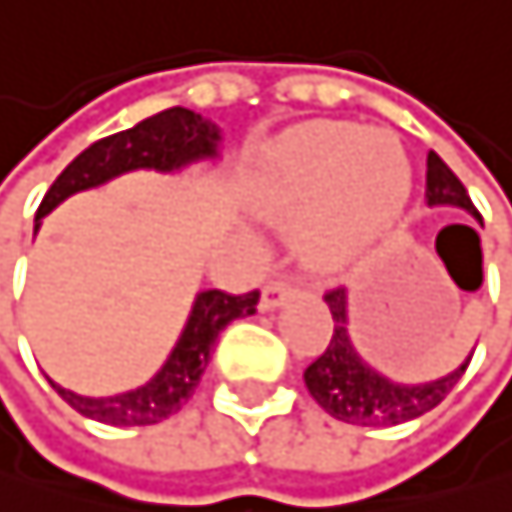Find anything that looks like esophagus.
Listing matches in <instances>:
<instances>
[{
    "label": "esophagus",
    "mask_w": 512,
    "mask_h": 512,
    "mask_svg": "<svg viewBox=\"0 0 512 512\" xmlns=\"http://www.w3.org/2000/svg\"><path fill=\"white\" fill-rule=\"evenodd\" d=\"M290 293H293V287L287 280H267L264 290H261V309L264 313H271V309L283 306V300H287Z\"/></svg>",
    "instance_id": "1"
}]
</instances>
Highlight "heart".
Segmentation results:
<instances>
[{"label": "heart", "mask_w": 512, "mask_h": 512, "mask_svg": "<svg viewBox=\"0 0 512 512\" xmlns=\"http://www.w3.org/2000/svg\"><path fill=\"white\" fill-rule=\"evenodd\" d=\"M410 199V164L387 131L342 122L290 128L254 174V203L293 225L296 254L335 271L374 245Z\"/></svg>", "instance_id": "b5f03b06"}]
</instances>
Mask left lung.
<instances>
[{
  "mask_svg": "<svg viewBox=\"0 0 512 512\" xmlns=\"http://www.w3.org/2000/svg\"><path fill=\"white\" fill-rule=\"evenodd\" d=\"M426 199H429V206L465 209L468 216L481 222L468 190L461 186V180L448 170V164L435 151H429L426 157ZM326 303L335 322V332L329 338L326 351L303 371V381L322 410L335 419H342V423L397 426V423H406V419L423 416L448 397V390L461 381V374L468 368L471 355L461 361L455 371H448L445 377H435V381H426V384L390 381L387 374L371 368V364L358 355L355 342H351L348 290H329Z\"/></svg>",
  "mask_w": 512,
  "mask_h": 512,
  "instance_id": "1",
  "label": "left lung"
}]
</instances>
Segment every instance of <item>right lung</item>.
<instances>
[{
  "label": "right lung",
  "mask_w": 512,
  "mask_h": 512,
  "mask_svg": "<svg viewBox=\"0 0 512 512\" xmlns=\"http://www.w3.org/2000/svg\"><path fill=\"white\" fill-rule=\"evenodd\" d=\"M222 131L216 122L203 119L193 109L174 106L167 112H157L151 119L138 122L135 128H125L119 135H109L96 144H89L83 154H77L67 164L47 196L41 199L38 216H34V232L41 229V219L54 212L64 199L83 190H96V186L109 183L131 170H161V174H177V170L216 161L219 157ZM258 290L245 296H232L222 290H199L186 326L170 348L167 361L161 364L148 384L135 390L115 393V397H83L67 387L51 381V387L64 397L73 410L96 419L106 426H154L161 419L174 416L180 406L193 397V390L203 377L206 364L212 358L219 332L229 326L232 319L254 316L258 309Z\"/></svg>",
  "instance_id": "add662e5"
}]
</instances>
